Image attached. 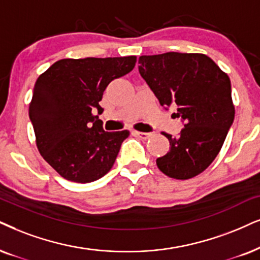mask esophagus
<instances>
[{
    "mask_svg": "<svg viewBox=\"0 0 260 260\" xmlns=\"http://www.w3.org/2000/svg\"><path fill=\"white\" fill-rule=\"evenodd\" d=\"M133 134L134 136H137V137H139V138H141V139H144V140H146V139H149V138L151 137V133H144V132H137V131H134L133 132Z\"/></svg>",
    "mask_w": 260,
    "mask_h": 260,
    "instance_id": "34e87169",
    "label": "esophagus"
}]
</instances>
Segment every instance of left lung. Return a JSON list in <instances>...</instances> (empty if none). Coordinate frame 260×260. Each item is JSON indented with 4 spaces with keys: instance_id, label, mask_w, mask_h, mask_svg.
Instances as JSON below:
<instances>
[{
    "instance_id": "obj_1",
    "label": "left lung",
    "mask_w": 260,
    "mask_h": 260,
    "mask_svg": "<svg viewBox=\"0 0 260 260\" xmlns=\"http://www.w3.org/2000/svg\"><path fill=\"white\" fill-rule=\"evenodd\" d=\"M139 73L160 106L176 103L185 122L179 137L168 133L170 150L156 159L167 176L192 179L216 158L234 121L231 79L204 54L166 52L139 57Z\"/></svg>"
}]
</instances>
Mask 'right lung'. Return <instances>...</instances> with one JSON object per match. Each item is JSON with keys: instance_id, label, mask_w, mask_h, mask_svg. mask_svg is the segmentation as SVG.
Returning <instances> with one entry per match:
<instances>
[{"instance_id": "right-lung-1", "label": "right lung", "mask_w": 260, "mask_h": 260, "mask_svg": "<svg viewBox=\"0 0 260 260\" xmlns=\"http://www.w3.org/2000/svg\"><path fill=\"white\" fill-rule=\"evenodd\" d=\"M137 56L63 58L39 75L28 115L42 157L63 179L87 183L113 168L128 131L106 132L92 110L114 79L133 70Z\"/></svg>"}]
</instances>
